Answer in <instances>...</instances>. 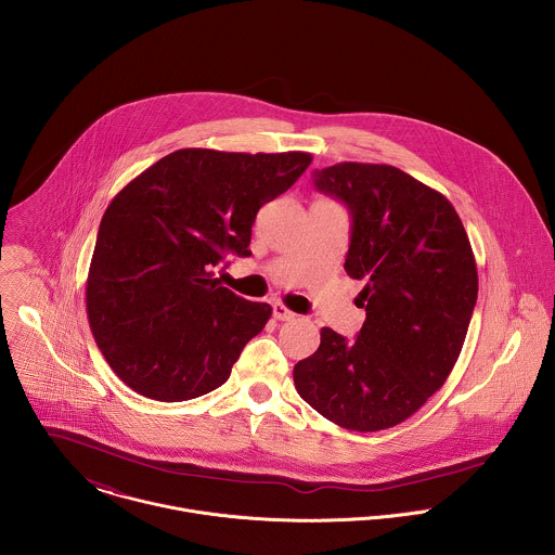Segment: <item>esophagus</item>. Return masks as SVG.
Here are the masks:
<instances>
[{
    "label": "esophagus",
    "mask_w": 555,
    "mask_h": 555,
    "mask_svg": "<svg viewBox=\"0 0 555 555\" xmlns=\"http://www.w3.org/2000/svg\"><path fill=\"white\" fill-rule=\"evenodd\" d=\"M273 318L275 320H293L295 312H291L286 306L282 304H273Z\"/></svg>",
    "instance_id": "esophagus-1"
}]
</instances>
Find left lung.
Segmentation results:
<instances>
[{
    "label": "left lung",
    "mask_w": 555,
    "mask_h": 555,
    "mask_svg": "<svg viewBox=\"0 0 555 555\" xmlns=\"http://www.w3.org/2000/svg\"><path fill=\"white\" fill-rule=\"evenodd\" d=\"M312 179L350 211L344 269L365 282V322L354 341L324 326L317 352L295 365V387L339 427L389 429L457 363L478 293L470 238L447 196L396 166L339 162Z\"/></svg>",
    "instance_id": "left-lung-1"
}]
</instances>
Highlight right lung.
I'll list each match as a JSON object with an SVG mask.
<instances>
[{
    "label": "right lung",
    "instance_id": "1",
    "mask_svg": "<svg viewBox=\"0 0 555 555\" xmlns=\"http://www.w3.org/2000/svg\"><path fill=\"white\" fill-rule=\"evenodd\" d=\"M304 152L179 150L106 207L87 275V317L113 372L137 393L183 401L222 387L271 318L214 278L249 256L258 209L310 166Z\"/></svg>",
    "mask_w": 555,
    "mask_h": 555
}]
</instances>
